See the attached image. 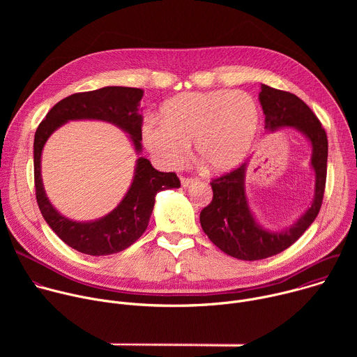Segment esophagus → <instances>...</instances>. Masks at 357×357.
<instances>
[{
  "mask_svg": "<svg viewBox=\"0 0 357 357\" xmlns=\"http://www.w3.org/2000/svg\"><path fill=\"white\" fill-rule=\"evenodd\" d=\"M196 179H193V178H186V176H182L181 178V183H182V186L183 188H188L190 183H193Z\"/></svg>",
  "mask_w": 357,
  "mask_h": 357,
  "instance_id": "obj_1",
  "label": "esophagus"
}]
</instances>
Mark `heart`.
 Segmentation results:
<instances>
[{
  "label": "heart",
  "mask_w": 357,
  "mask_h": 357,
  "mask_svg": "<svg viewBox=\"0 0 357 357\" xmlns=\"http://www.w3.org/2000/svg\"><path fill=\"white\" fill-rule=\"evenodd\" d=\"M260 119L256 98L245 91H186L164 101L160 124L145 123L141 137L165 167H179L193 141L199 162L211 172L225 174L240 167L250 154Z\"/></svg>",
  "instance_id": "b5f03b06"
}]
</instances>
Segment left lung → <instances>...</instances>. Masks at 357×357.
<instances>
[{"label":"left lung","mask_w":357,"mask_h":357,"mask_svg":"<svg viewBox=\"0 0 357 357\" xmlns=\"http://www.w3.org/2000/svg\"><path fill=\"white\" fill-rule=\"evenodd\" d=\"M259 98L266 116L267 131L292 127L311 142L315 195L308 211H305L292 226L271 231L259 225L248 206L245 195L248 161L237 169L213 179L211 182L213 199L200 212L202 229L223 252L245 261L275 256L292 245L318 216L326 183L328 137L318 117L299 97L289 91L261 84Z\"/></svg>","instance_id":"1"}]
</instances>
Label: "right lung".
<instances>
[{
	"mask_svg": "<svg viewBox=\"0 0 357 357\" xmlns=\"http://www.w3.org/2000/svg\"><path fill=\"white\" fill-rule=\"evenodd\" d=\"M144 90L135 87L107 86L93 91L72 94L49 110L39 124L33 139V178L39 211L58 237L69 247L89 256H109L135 243L145 231L155 195L164 189L179 188L175 172H160L139 157L134 178L119 206L109 215L91 222H73L62 216L49 202L40 176V155L47 138L70 120H100L126 131L139 154L142 116L139 101Z\"/></svg>",
	"mask_w": 357,
	"mask_h": 357,
	"instance_id": "1",
	"label": "right lung"
}]
</instances>
